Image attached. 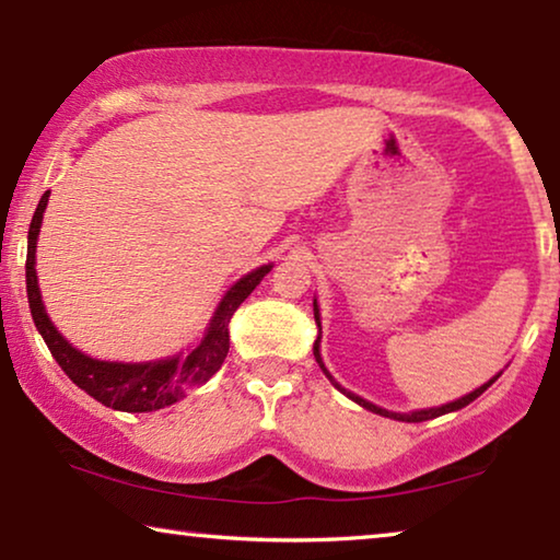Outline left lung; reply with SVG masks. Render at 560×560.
<instances>
[{"label": "left lung", "mask_w": 560, "mask_h": 560, "mask_svg": "<svg viewBox=\"0 0 560 560\" xmlns=\"http://www.w3.org/2000/svg\"><path fill=\"white\" fill-rule=\"evenodd\" d=\"M315 323L319 325V310H317V300H315ZM315 358H317V363H319V369H323V374L330 378V382L338 386V389L346 394V397H350L355 401V405H361V407H366L369 412H376V415H384V417H392V420H399V422H424V420H432V417H441V415H445V412H456V409H464L466 405H471V401L476 399V397H481L483 392L489 389L491 384L497 382L499 378V374L494 376V378H489L487 384L483 386H479V389H474L471 394H466V397H460V399H456V401H448V405H443V407H430V409H415V412H389V409H382V407H376V405H371V401H366V399H361V397H355V394H350V392H346L342 389V386L335 382V378L330 376V371L325 369V363H323V358H319V338L315 340Z\"/></svg>", "instance_id": "left-lung-1"}]
</instances>
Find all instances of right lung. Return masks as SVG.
Instances as JSON below:
<instances>
[{
  "instance_id": "right-lung-1",
  "label": "right lung",
  "mask_w": 560,
  "mask_h": 560,
  "mask_svg": "<svg viewBox=\"0 0 560 560\" xmlns=\"http://www.w3.org/2000/svg\"><path fill=\"white\" fill-rule=\"evenodd\" d=\"M50 191H46L37 202V210L30 222L27 233V260H25V281H27V302L30 312H33V323L37 332L43 335L46 346L58 366L66 371L79 389H84L89 397L102 401L104 407L119 409V412H153V409H163L174 401L184 399L186 392L194 386L210 382L218 374L222 361H225L230 350V317L235 310L248 300V294L260 284V279L271 271V264L260 266L256 271L245 273L241 281H235L222 296V302L214 310V317L210 319L205 338L199 346H194L186 355H174L166 361H151V363H112V361H96V358L81 353L73 348L56 325L50 323L46 307L40 300V287H37L35 273V248L37 235H40L43 212L48 207Z\"/></svg>"
}]
</instances>
